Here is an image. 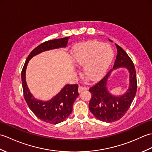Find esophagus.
I'll return each instance as SVG.
<instances>
[{
  "mask_svg": "<svg viewBox=\"0 0 152 152\" xmlns=\"http://www.w3.org/2000/svg\"><path fill=\"white\" fill-rule=\"evenodd\" d=\"M86 89H87L86 87H83V86H80L79 88H78V92L80 93V92H82V91H83V90H86Z\"/></svg>",
  "mask_w": 152,
  "mask_h": 152,
  "instance_id": "esophagus-1",
  "label": "esophagus"
}]
</instances>
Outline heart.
I'll list each match as a JSON object with an SVG mask.
<instances>
[{"instance_id":"obj_1","label":"heart","mask_w":152,"mask_h":152,"mask_svg":"<svg viewBox=\"0 0 152 152\" xmlns=\"http://www.w3.org/2000/svg\"><path fill=\"white\" fill-rule=\"evenodd\" d=\"M114 57V51L108 44L89 40L74 46L72 59L78 66H83V73L91 80L104 75Z\"/></svg>"}]
</instances>
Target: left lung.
I'll return each instance as SVG.
<instances>
[{
    "mask_svg": "<svg viewBox=\"0 0 152 152\" xmlns=\"http://www.w3.org/2000/svg\"><path fill=\"white\" fill-rule=\"evenodd\" d=\"M115 45L118 54L114 67L104 78L89 90L91 94L89 104L90 112L96 119L107 123L118 121L125 115L136 95L137 89L136 70L133 61L120 46ZM119 68H126L128 70L130 83L127 91L121 95L116 96L108 90L107 82L113 71Z\"/></svg>",
    "mask_w": 152,
    "mask_h": 152,
    "instance_id": "left-lung-1",
    "label": "left lung"
}]
</instances>
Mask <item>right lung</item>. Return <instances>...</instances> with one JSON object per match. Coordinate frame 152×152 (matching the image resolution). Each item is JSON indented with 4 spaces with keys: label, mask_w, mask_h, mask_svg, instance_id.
Segmentation results:
<instances>
[{
    "label": "right lung",
    "mask_w": 152,
    "mask_h": 152,
    "mask_svg": "<svg viewBox=\"0 0 152 152\" xmlns=\"http://www.w3.org/2000/svg\"><path fill=\"white\" fill-rule=\"evenodd\" d=\"M70 37L47 41L31 51L25 61L21 72L22 87L24 98L28 107L42 121L51 124H57L65 120L72 112L73 104L79 95L78 86L66 84L57 94L48 101H42L34 97L31 93L26 82V69L29 61L44 51L64 48Z\"/></svg>",
    "instance_id": "add662e5"
}]
</instances>
